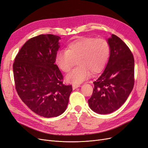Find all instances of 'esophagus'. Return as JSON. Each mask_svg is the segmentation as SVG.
<instances>
[{"label": "esophagus", "mask_w": 148, "mask_h": 148, "mask_svg": "<svg viewBox=\"0 0 148 148\" xmlns=\"http://www.w3.org/2000/svg\"><path fill=\"white\" fill-rule=\"evenodd\" d=\"M80 87V85H79V84H73V90L77 88L78 87Z\"/></svg>", "instance_id": "esophagus-1"}]
</instances>
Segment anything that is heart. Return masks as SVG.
I'll return each instance as SVG.
<instances>
[{
	"label": "heart",
	"instance_id": "1",
	"mask_svg": "<svg viewBox=\"0 0 148 148\" xmlns=\"http://www.w3.org/2000/svg\"><path fill=\"white\" fill-rule=\"evenodd\" d=\"M110 55L108 42L99 38L82 37L69 44L67 50L56 55V64L64 73H69L77 62L79 66L66 76L68 82L79 84L104 69Z\"/></svg>",
	"mask_w": 148,
	"mask_h": 148
}]
</instances>
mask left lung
<instances>
[{"instance_id":"obj_1","label":"left lung","mask_w":148,"mask_h":148,"mask_svg":"<svg viewBox=\"0 0 148 148\" xmlns=\"http://www.w3.org/2000/svg\"><path fill=\"white\" fill-rule=\"evenodd\" d=\"M110 56L106 68L93 82L88 100L90 108L99 114H108L120 108L134 86V58L128 46L117 36L108 39Z\"/></svg>"}]
</instances>
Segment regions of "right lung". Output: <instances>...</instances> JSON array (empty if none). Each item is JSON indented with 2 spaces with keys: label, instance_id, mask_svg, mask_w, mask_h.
I'll return each mask as SVG.
<instances>
[{
  "label": "right lung",
  "instance_id": "obj_1",
  "mask_svg": "<svg viewBox=\"0 0 148 148\" xmlns=\"http://www.w3.org/2000/svg\"><path fill=\"white\" fill-rule=\"evenodd\" d=\"M59 36L42 34L28 40L13 65L16 92L31 111L44 117H57L68 106L72 85L63 84V76L55 64Z\"/></svg>",
  "mask_w": 148,
  "mask_h": 148
}]
</instances>
